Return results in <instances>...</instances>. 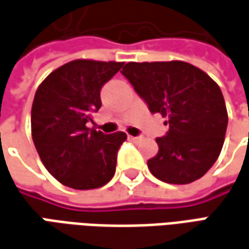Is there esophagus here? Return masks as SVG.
<instances>
[{
  "label": "esophagus",
  "mask_w": 249,
  "mask_h": 249,
  "mask_svg": "<svg viewBox=\"0 0 249 249\" xmlns=\"http://www.w3.org/2000/svg\"><path fill=\"white\" fill-rule=\"evenodd\" d=\"M128 139H129V140H132V142H139V140L142 139V136H131V135H129V136H128Z\"/></svg>",
  "instance_id": "1"
}]
</instances>
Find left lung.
Instances as JSON below:
<instances>
[{
    "mask_svg": "<svg viewBox=\"0 0 249 249\" xmlns=\"http://www.w3.org/2000/svg\"><path fill=\"white\" fill-rule=\"evenodd\" d=\"M121 73L151 113L166 117L169 131L157 138L150 172L169 184L200 178L217 160L228 128V111L218 84L184 61L128 62Z\"/></svg>",
    "mask_w": 249,
    "mask_h": 249,
    "instance_id": "8db88e82",
    "label": "left lung"
}]
</instances>
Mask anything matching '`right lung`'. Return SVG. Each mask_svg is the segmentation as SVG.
I'll return each mask as SVG.
<instances>
[{
    "instance_id": "obj_1",
    "label": "right lung",
    "mask_w": 249,
    "mask_h": 249,
    "mask_svg": "<svg viewBox=\"0 0 249 249\" xmlns=\"http://www.w3.org/2000/svg\"><path fill=\"white\" fill-rule=\"evenodd\" d=\"M124 62L75 60L55 69L42 82L31 110L32 140L43 165L61 184L94 189L116 173L124 132L106 135L94 128L92 114L101 109V89Z\"/></svg>"
}]
</instances>
